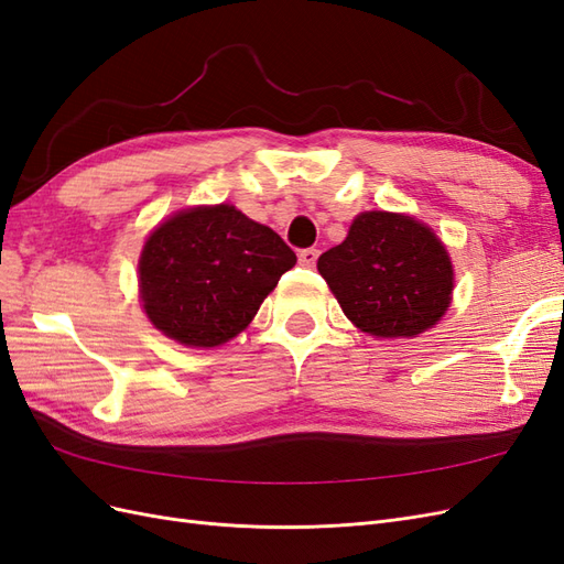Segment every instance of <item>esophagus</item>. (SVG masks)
<instances>
[{"mask_svg": "<svg viewBox=\"0 0 564 564\" xmlns=\"http://www.w3.org/2000/svg\"><path fill=\"white\" fill-rule=\"evenodd\" d=\"M317 256H319V249H315V247L301 249V251H299V263L305 265V268H313V265L317 263Z\"/></svg>", "mask_w": 564, "mask_h": 564, "instance_id": "obj_1", "label": "esophagus"}]
</instances>
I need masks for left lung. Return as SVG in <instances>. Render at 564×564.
I'll use <instances>...</instances> for the list:
<instances>
[{
  "label": "left lung",
  "mask_w": 564,
  "mask_h": 564,
  "mask_svg": "<svg viewBox=\"0 0 564 564\" xmlns=\"http://www.w3.org/2000/svg\"><path fill=\"white\" fill-rule=\"evenodd\" d=\"M346 317L371 336H416L449 308L454 270L447 249L419 220L367 212L317 261Z\"/></svg>",
  "instance_id": "left-lung-1"
}]
</instances>
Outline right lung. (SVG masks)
<instances>
[{
	"mask_svg": "<svg viewBox=\"0 0 564 564\" xmlns=\"http://www.w3.org/2000/svg\"><path fill=\"white\" fill-rule=\"evenodd\" d=\"M296 253L230 204L176 214L148 237L139 263L143 308L183 346L212 348L240 334Z\"/></svg>",
	"mask_w": 564,
	"mask_h": 564,
	"instance_id": "obj_1",
	"label": "right lung"
}]
</instances>
